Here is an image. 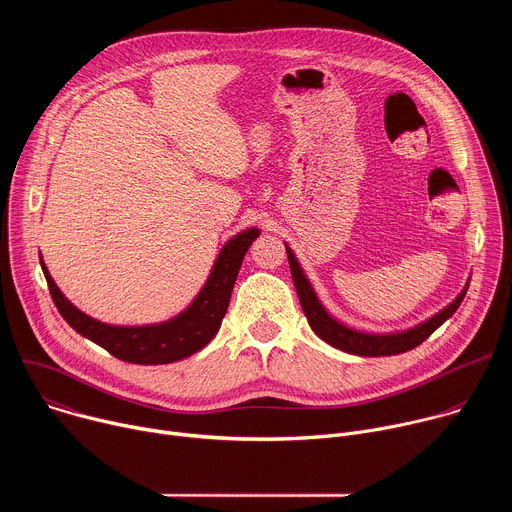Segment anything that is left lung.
I'll return each instance as SVG.
<instances>
[{
	"mask_svg": "<svg viewBox=\"0 0 512 512\" xmlns=\"http://www.w3.org/2000/svg\"><path fill=\"white\" fill-rule=\"evenodd\" d=\"M285 251H287V259H289V271H291V277H294L298 298H300V304L308 318L310 328L330 346L344 350L348 354H356V356H391V354H401V352H407V350L419 346L425 338L431 336V332H435L448 318H452V314L460 308L466 291H468V285H470V281H468L452 304H448L444 310L433 314L431 318L423 320L421 324H415L413 328L397 330V332H383V334L381 332H364V330L346 326L344 322L334 318L324 308L306 271L302 269L298 257L294 255V251H291V247L287 243H285Z\"/></svg>",
	"mask_w": 512,
	"mask_h": 512,
	"instance_id": "1",
	"label": "left lung"
}]
</instances>
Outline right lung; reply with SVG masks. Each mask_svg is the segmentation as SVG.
<instances>
[{"label":"right lung","instance_id":"1","mask_svg":"<svg viewBox=\"0 0 512 512\" xmlns=\"http://www.w3.org/2000/svg\"><path fill=\"white\" fill-rule=\"evenodd\" d=\"M259 233L261 231L257 227H251L231 237L218 251L216 261L196 298L174 318L143 326H119L91 318L68 302L60 287L54 283L42 255L40 265L48 281L54 306L72 330L99 344L119 360L133 364H168L204 348L221 328L243 257Z\"/></svg>","mask_w":512,"mask_h":512}]
</instances>
